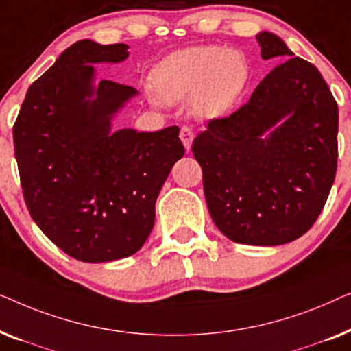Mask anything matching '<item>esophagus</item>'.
<instances>
[{"label": "esophagus", "mask_w": 351, "mask_h": 351, "mask_svg": "<svg viewBox=\"0 0 351 351\" xmlns=\"http://www.w3.org/2000/svg\"><path fill=\"white\" fill-rule=\"evenodd\" d=\"M193 131L189 126H184L180 129V141L184 143L185 150H190L191 148V143H193Z\"/></svg>", "instance_id": "obj_1"}]
</instances>
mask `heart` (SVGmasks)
Segmentation results:
<instances>
[{"label": "heart", "instance_id": "heart-1", "mask_svg": "<svg viewBox=\"0 0 351 351\" xmlns=\"http://www.w3.org/2000/svg\"><path fill=\"white\" fill-rule=\"evenodd\" d=\"M249 62L238 49L220 46L186 47L172 52L155 66L152 84L155 105L189 97L198 118L223 114L237 104L249 81Z\"/></svg>", "mask_w": 351, "mask_h": 351}]
</instances>
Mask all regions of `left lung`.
<instances>
[{"label": "left lung", "mask_w": 351, "mask_h": 351, "mask_svg": "<svg viewBox=\"0 0 351 351\" xmlns=\"http://www.w3.org/2000/svg\"><path fill=\"white\" fill-rule=\"evenodd\" d=\"M275 66L247 104L195 137L210 217L239 244L280 246L308 232L337 171L339 108L318 69L270 32L257 35Z\"/></svg>", "instance_id": "1"}]
</instances>
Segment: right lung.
<instances>
[{
  "label": "right lung",
  "instance_id": "right-lung-1",
  "mask_svg": "<svg viewBox=\"0 0 351 351\" xmlns=\"http://www.w3.org/2000/svg\"><path fill=\"white\" fill-rule=\"evenodd\" d=\"M128 49L76 41L30 86L12 129L28 213L81 262L119 261L143 246L161 186L185 153L177 126L112 131L113 118L138 93L95 81L93 65L119 64Z\"/></svg>",
  "mask_w": 351,
  "mask_h": 351
}]
</instances>
